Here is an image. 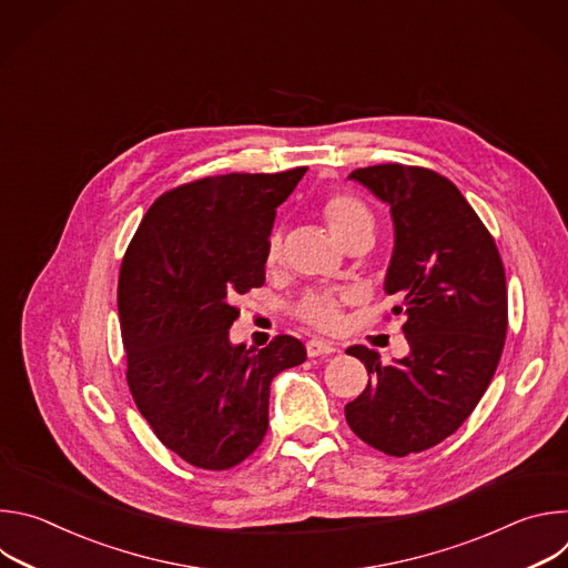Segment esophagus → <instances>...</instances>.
<instances>
[{"label": "esophagus", "instance_id": "obj_1", "mask_svg": "<svg viewBox=\"0 0 568 568\" xmlns=\"http://www.w3.org/2000/svg\"><path fill=\"white\" fill-rule=\"evenodd\" d=\"M305 351H307V357H321V355L337 353V346L331 342H323V339H310L305 344Z\"/></svg>", "mask_w": 568, "mask_h": 568}]
</instances>
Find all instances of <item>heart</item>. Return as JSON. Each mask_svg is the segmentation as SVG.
Here are the masks:
<instances>
[{
  "mask_svg": "<svg viewBox=\"0 0 568 568\" xmlns=\"http://www.w3.org/2000/svg\"><path fill=\"white\" fill-rule=\"evenodd\" d=\"M321 213L342 247L357 235H364V233L373 235L371 209L351 193L331 195L326 202H323ZM281 252H283V235L278 229H274L267 237V247H265L267 263L276 265L281 261ZM348 301H351V292H344V290H312L298 301L296 316L305 323V326L314 331L337 333L344 323V305Z\"/></svg>",
  "mask_w": 568,
  "mask_h": 568,
  "instance_id": "1",
  "label": "heart"
}]
</instances>
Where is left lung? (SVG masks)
Listing matches in <instances>:
<instances>
[{"mask_svg": "<svg viewBox=\"0 0 568 568\" xmlns=\"http://www.w3.org/2000/svg\"><path fill=\"white\" fill-rule=\"evenodd\" d=\"M390 206L395 247L384 290L404 314L409 355L384 366L351 346L368 386L346 404L351 429L388 456L425 452L474 412L499 366L508 331L506 270L476 211L443 175L404 164L348 175Z\"/></svg>", "mask_w": 568, "mask_h": 568, "instance_id": "8db88e82", "label": "left lung"}]
</instances>
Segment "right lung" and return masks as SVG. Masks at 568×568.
Wrapping results in <instances>:
<instances>
[{"mask_svg":"<svg viewBox=\"0 0 568 568\" xmlns=\"http://www.w3.org/2000/svg\"><path fill=\"white\" fill-rule=\"evenodd\" d=\"M305 171L182 184L148 209L125 250L116 303L130 393L154 436L200 469L258 449L272 379L307 357L290 335L261 351L229 342L233 301L265 283L276 206Z\"/></svg>","mask_w":568,"mask_h":568,"instance_id":"obj_1","label":"right lung"}]
</instances>
